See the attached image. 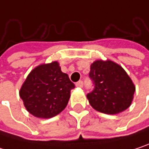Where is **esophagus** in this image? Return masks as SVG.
I'll use <instances>...</instances> for the list:
<instances>
[{
	"label": "esophagus",
	"mask_w": 149,
	"mask_h": 149,
	"mask_svg": "<svg viewBox=\"0 0 149 149\" xmlns=\"http://www.w3.org/2000/svg\"><path fill=\"white\" fill-rule=\"evenodd\" d=\"M76 86H77V87H79V88H82V87L84 86L83 81H78L77 83H76Z\"/></svg>",
	"instance_id": "34e87169"
}]
</instances>
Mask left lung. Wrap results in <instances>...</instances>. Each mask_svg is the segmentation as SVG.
Masks as SVG:
<instances>
[{"instance_id": "left-lung-1", "label": "left lung", "mask_w": 149, "mask_h": 149, "mask_svg": "<svg viewBox=\"0 0 149 149\" xmlns=\"http://www.w3.org/2000/svg\"><path fill=\"white\" fill-rule=\"evenodd\" d=\"M89 76L94 89L87 98L93 109L115 115L130 106L135 87L122 66L110 60H97L91 64Z\"/></svg>"}]
</instances>
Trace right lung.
<instances>
[{
    "label": "right lung",
    "instance_id": "obj_1",
    "mask_svg": "<svg viewBox=\"0 0 149 149\" xmlns=\"http://www.w3.org/2000/svg\"><path fill=\"white\" fill-rule=\"evenodd\" d=\"M74 84L57 61L35 67L19 90L26 110L39 118H51L65 109Z\"/></svg>",
    "mask_w": 149,
    "mask_h": 149
}]
</instances>
